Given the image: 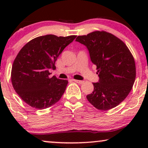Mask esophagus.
Instances as JSON below:
<instances>
[{
  "label": "esophagus",
  "mask_w": 148,
  "mask_h": 148,
  "mask_svg": "<svg viewBox=\"0 0 148 148\" xmlns=\"http://www.w3.org/2000/svg\"><path fill=\"white\" fill-rule=\"evenodd\" d=\"M73 82H75L77 83V84H83V83L84 82V81H81V80H77V79H73Z\"/></svg>",
  "instance_id": "esophagus-1"
}]
</instances>
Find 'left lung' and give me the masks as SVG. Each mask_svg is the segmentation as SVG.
<instances>
[{
  "label": "left lung",
  "instance_id": "8db88e82",
  "mask_svg": "<svg viewBox=\"0 0 148 148\" xmlns=\"http://www.w3.org/2000/svg\"><path fill=\"white\" fill-rule=\"evenodd\" d=\"M76 41L88 48L96 64L99 81L87 99L100 110L113 108L123 102L133 88L136 76L134 58L122 40L112 34L96 31L79 36Z\"/></svg>",
  "mask_w": 148,
  "mask_h": 148
}]
</instances>
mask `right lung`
<instances>
[{"label": "right lung", "instance_id": "add662e5", "mask_svg": "<svg viewBox=\"0 0 148 148\" xmlns=\"http://www.w3.org/2000/svg\"><path fill=\"white\" fill-rule=\"evenodd\" d=\"M76 37L40 36L27 42L19 52L12 66L11 82L26 104L42 110L61 98L68 81L55 76L50 78L49 69H55L58 56Z\"/></svg>", "mask_w": 148, "mask_h": 148}]
</instances>
